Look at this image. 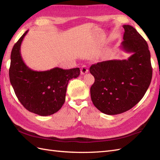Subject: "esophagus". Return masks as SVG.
<instances>
[{
	"mask_svg": "<svg viewBox=\"0 0 160 160\" xmlns=\"http://www.w3.org/2000/svg\"><path fill=\"white\" fill-rule=\"evenodd\" d=\"M88 69L87 68V67L85 66V65H83L82 67L81 68V69H80V72H81V73L82 74H85V73H87V72H88Z\"/></svg>",
	"mask_w": 160,
	"mask_h": 160,
	"instance_id": "1",
	"label": "esophagus"
}]
</instances>
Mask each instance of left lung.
<instances>
[{"mask_svg":"<svg viewBox=\"0 0 160 160\" xmlns=\"http://www.w3.org/2000/svg\"><path fill=\"white\" fill-rule=\"evenodd\" d=\"M122 27L121 48L132 54L127 60L98 62L89 69L95 78L91 87L92 102L108 115L125 112L136 106L147 92L153 73L147 42L132 26Z\"/></svg>","mask_w":160,"mask_h":160,"instance_id":"obj_1","label":"left lung"}]
</instances>
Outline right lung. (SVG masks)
<instances>
[{
  "mask_svg": "<svg viewBox=\"0 0 160 160\" xmlns=\"http://www.w3.org/2000/svg\"><path fill=\"white\" fill-rule=\"evenodd\" d=\"M26 31L13 47L9 68L10 82L26 109L40 116L53 114L65 101L69 80L79 76L80 69L54 68L43 72L30 69L22 60L20 47Z\"/></svg>",
  "mask_w": 160,
  "mask_h": 160,
  "instance_id": "obj_1",
  "label": "right lung"
}]
</instances>
